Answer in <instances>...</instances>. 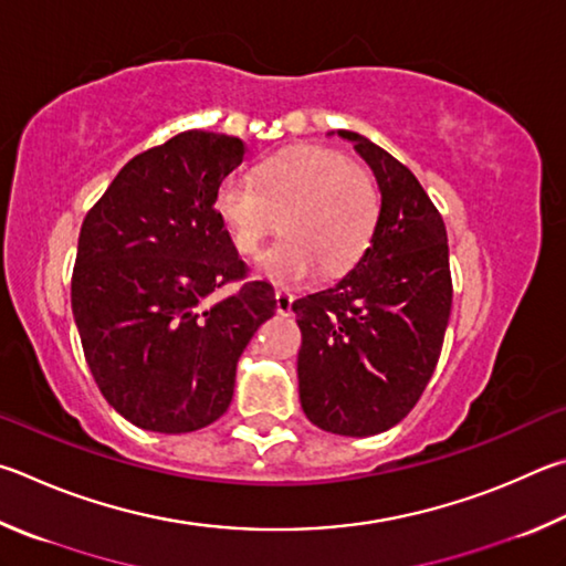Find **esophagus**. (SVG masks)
Segmentation results:
<instances>
[{"instance_id": "esophagus-1", "label": "esophagus", "mask_w": 566, "mask_h": 566, "mask_svg": "<svg viewBox=\"0 0 566 566\" xmlns=\"http://www.w3.org/2000/svg\"><path fill=\"white\" fill-rule=\"evenodd\" d=\"M293 293L291 291H275V311L281 315H291L293 313Z\"/></svg>"}]
</instances>
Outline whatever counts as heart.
Instances as JSON below:
<instances>
[{
  "label": "heart",
  "instance_id": "1",
  "mask_svg": "<svg viewBox=\"0 0 566 566\" xmlns=\"http://www.w3.org/2000/svg\"><path fill=\"white\" fill-rule=\"evenodd\" d=\"M213 211L243 255L275 233L285 238L261 255L258 273L277 285L343 273L360 261L378 226L380 198L370 174L333 148L303 146L268 158L253 181L231 176L216 188Z\"/></svg>",
  "mask_w": 566,
  "mask_h": 566
}]
</instances>
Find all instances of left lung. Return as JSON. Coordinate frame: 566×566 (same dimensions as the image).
<instances>
[{"mask_svg": "<svg viewBox=\"0 0 566 566\" xmlns=\"http://www.w3.org/2000/svg\"><path fill=\"white\" fill-rule=\"evenodd\" d=\"M338 136L370 166L380 213L353 271L293 303L298 390L321 430L370 438L398 424L432 378L452 305L450 251L442 216L410 168L370 138Z\"/></svg>", "mask_w": 566, "mask_h": 566, "instance_id": "8db88e82", "label": "left lung"}]
</instances>
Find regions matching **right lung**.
Segmentation results:
<instances>
[{
	"label": "right lung",
	"mask_w": 566,
	"mask_h": 566,
	"mask_svg": "<svg viewBox=\"0 0 566 566\" xmlns=\"http://www.w3.org/2000/svg\"><path fill=\"white\" fill-rule=\"evenodd\" d=\"M243 142L184 132L134 156L86 213L72 277L84 355L108 405L142 430H201L228 410L235 365L275 313L273 285L245 281L213 211Z\"/></svg>",
	"instance_id": "add662e5"
}]
</instances>
